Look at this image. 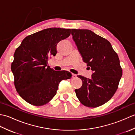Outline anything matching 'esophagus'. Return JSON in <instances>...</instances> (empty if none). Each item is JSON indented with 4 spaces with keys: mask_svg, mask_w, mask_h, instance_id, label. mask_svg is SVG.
I'll return each instance as SVG.
<instances>
[{
    "mask_svg": "<svg viewBox=\"0 0 135 135\" xmlns=\"http://www.w3.org/2000/svg\"><path fill=\"white\" fill-rule=\"evenodd\" d=\"M76 77V74H72V78H75Z\"/></svg>",
    "mask_w": 135,
    "mask_h": 135,
    "instance_id": "esophagus-1",
    "label": "esophagus"
}]
</instances>
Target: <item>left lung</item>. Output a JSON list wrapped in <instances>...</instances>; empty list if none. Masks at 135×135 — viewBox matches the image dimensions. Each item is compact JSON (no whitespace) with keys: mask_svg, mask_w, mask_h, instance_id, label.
<instances>
[{"mask_svg":"<svg viewBox=\"0 0 135 135\" xmlns=\"http://www.w3.org/2000/svg\"><path fill=\"white\" fill-rule=\"evenodd\" d=\"M71 35L83 61L92 71L91 78L78 75L82 86L75 89L82 104L96 107L109 101L118 89L122 75L118 56L109 41L89 30L71 29Z\"/></svg>","mask_w":135,"mask_h":135,"instance_id":"8db88e82","label":"left lung"}]
</instances>
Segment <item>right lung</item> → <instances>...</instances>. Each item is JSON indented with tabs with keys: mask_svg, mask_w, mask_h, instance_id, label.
Returning a JSON list of instances; mask_svg holds the SVG:
<instances>
[{
	"mask_svg": "<svg viewBox=\"0 0 135 135\" xmlns=\"http://www.w3.org/2000/svg\"><path fill=\"white\" fill-rule=\"evenodd\" d=\"M71 29L49 28L28 36L14 54L11 69L19 95L34 105H42L56 95L60 82L70 79L65 71H54L48 59L55 56L57 45L70 35Z\"/></svg>",
	"mask_w": 135,
	"mask_h": 135,
	"instance_id": "add662e5",
	"label": "right lung"
}]
</instances>
